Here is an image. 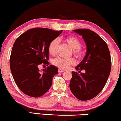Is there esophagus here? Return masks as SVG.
Wrapping results in <instances>:
<instances>
[{
	"label": "esophagus",
	"instance_id": "34e87169",
	"mask_svg": "<svg viewBox=\"0 0 121 121\" xmlns=\"http://www.w3.org/2000/svg\"><path fill=\"white\" fill-rule=\"evenodd\" d=\"M64 72V69H59V73H62V72Z\"/></svg>",
	"mask_w": 121,
	"mask_h": 121
}]
</instances>
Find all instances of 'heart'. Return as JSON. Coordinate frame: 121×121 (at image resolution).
<instances>
[{
  "mask_svg": "<svg viewBox=\"0 0 121 121\" xmlns=\"http://www.w3.org/2000/svg\"><path fill=\"white\" fill-rule=\"evenodd\" d=\"M65 42L72 49V53L76 58L80 59L84 56V51L81 46V41L78 37L74 36H70L64 39ZM59 39L55 38L51 40L48 45V52L51 55H54L56 52L57 48L59 43ZM53 64L60 69H66L70 65L74 64L75 60L72 57L64 59L61 57H57L52 60Z\"/></svg>",
  "mask_w": 121,
  "mask_h": 121,
  "instance_id": "obj_1",
  "label": "heart"
}]
</instances>
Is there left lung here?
<instances>
[{
	"mask_svg": "<svg viewBox=\"0 0 121 121\" xmlns=\"http://www.w3.org/2000/svg\"><path fill=\"white\" fill-rule=\"evenodd\" d=\"M81 35L87 52L81 63L72 72L69 87L77 99L87 101L97 96L105 86L111 71L110 54L108 45L101 37L89 29L73 30ZM85 70L86 72L81 73Z\"/></svg>",
	"mask_w": 121,
	"mask_h": 121,
	"instance_id": "8db88e82",
	"label": "left lung"
}]
</instances>
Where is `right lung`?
I'll use <instances>...</instances> for the list:
<instances>
[{"mask_svg": "<svg viewBox=\"0 0 121 121\" xmlns=\"http://www.w3.org/2000/svg\"><path fill=\"white\" fill-rule=\"evenodd\" d=\"M62 32L34 28L16 39L11 53L9 65L16 85L24 94L40 97L49 91L53 77L58 73L57 68L50 65L40 72L38 66L49 64L47 61L49 59L48 45Z\"/></svg>", "mask_w": 121, "mask_h": 121, "instance_id": "obj_1", "label": "right lung"}]
</instances>
